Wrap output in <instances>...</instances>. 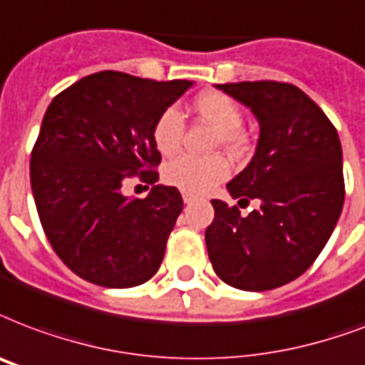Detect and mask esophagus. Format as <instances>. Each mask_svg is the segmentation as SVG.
<instances>
[{
    "label": "esophagus",
    "instance_id": "34e87169",
    "mask_svg": "<svg viewBox=\"0 0 365 365\" xmlns=\"http://www.w3.org/2000/svg\"><path fill=\"white\" fill-rule=\"evenodd\" d=\"M195 199H197V195L187 193V191H185V193H183V202H185V205H189V202H193Z\"/></svg>",
    "mask_w": 365,
    "mask_h": 365
}]
</instances>
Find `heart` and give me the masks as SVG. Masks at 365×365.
<instances>
[{
	"instance_id": "obj_1",
	"label": "heart",
	"mask_w": 365,
	"mask_h": 365,
	"mask_svg": "<svg viewBox=\"0 0 365 365\" xmlns=\"http://www.w3.org/2000/svg\"><path fill=\"white\" fill-rule=\"evenodd\" d=\"M197 115L218 128L216 145H224L227 151L237 153L243 149L245 138L241 133L243 113L232 97L220 91L201 93L193 103ZM183 116L176 107L164 108L153 126V143L158 153L172 155L182 145ZM230 163L222 155L212 157H195L180 155L164 166V180L174 187L187 193H205L210 191L230 176Z\"/></svg>"
}]
</instances>
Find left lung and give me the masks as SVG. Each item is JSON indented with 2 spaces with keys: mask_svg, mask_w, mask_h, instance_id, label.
<instances>
[{
  "mask_svg": "<svg viewBox=\"0 0 365 365\" xmlns=\"http://www.w3.org/2000/svg\"><path fill=\"white\" fill-rule=\"evenodd\" d=\"M260 126L255 157L227 183L233 199H258L241 216L214 199L208 258L227 285L269 291L312 266L337 226L344 202L343 149L325 113L293 83H218Z\"/></svg>",
  "mask_w": 365,
  "mask_h": 365,
  "instance_id": "8db88e82",
  "label": "left lung"
}]
</instances>
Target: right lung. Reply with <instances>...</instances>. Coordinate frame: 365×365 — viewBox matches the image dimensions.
<instances>
[{
    "label": "right lung",
    "instance_id": "1",
    "mask_svg": "<svg viewBox=\"0 0 365 365\" xmlns=\"http://www.w3.org/2000/svg\"><path fill=\"white\" fill-rule=\"evenodd\" d=\"M191 86L103 71L47 107L30 158L32 193L53 250L86 282L135 287L160 268L183 201L176 187L155 185L153 126ZM133 173L153 185L145 200L121 193Z\"/></svg>",
    "mask_w": 365,
    "mask_h": 365
}]
</instances>
